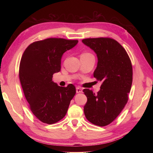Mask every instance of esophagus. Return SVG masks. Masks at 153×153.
Masks as SVG:
<instances>
[{
  "label": "esophagus",
  "mask_w": 153,
  "mask_h": 153,
  "mask_svg": "<svg viewBox=\"0 0 153 153\" xmlns=\"http://www.w3.org/2000/svg\"><path fill=\"white\" fill-rule=\"evenodd\" d=\"M76 93H82V89L80 87H76Z\"/></svg>",
  "instance_id": "esophagus-1"
}]
</instances>
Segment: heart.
<instances>
[{
	"instance_id": "b5f03b06",
	"label": "heart",
	"mask_w": 153,
	"mask_h": 153,
	"mask_svg": "<svg viewBox=\"0 0 153 153\" xmlns=\"http://www.w3.org/2000/svg\"><path fill=\"white\" fill-rule=\"evenodd\" d=\"M81 56H93V55L90 53H87V52H86V53H83L82 54V55H81Z\"/></svg>"
}]
</instances>
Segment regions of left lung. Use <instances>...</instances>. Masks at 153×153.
I'll return each mask as SVG.
<instances>
[{"instance_id":"8db88e82","label":"left lung","mask_w":153,"mask_h":153,"mask_svg":"<svg viewBox=\"0 0 153 153\" xmlns=\"http://www.w3.org/2000/svg\"><path fill=\"white\" fill-rule=\"evenodd\" d=\"M82 42L97 54L98 64L93 76L102 83L97 95L89 89H83L87 98L84 114L93 124L105 126L118 117L128 102L133 80L131 60L114 39L88 38Z\"/></svg>"}]
</instances>
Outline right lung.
I'll use <instances>...</instances> for the list:
<instances>
[{
	"label": "right lung",
	"mask_w": 153,
	"mask_h": 153,
	"mask_svg": "<svg viewBox=\"0 0 153 153\" xmlns=\"http://www.w3.org/2000/svg\"><path fill=\"white\" fill-rule=\"evenodd\" d=\"M77 43V40L48 38L32 43L22 55L19 81L31 111L42 122L53 124L62 119L76 95L74 85L58 86L53 82V76L60 71L62 54Z\"/></svg>",
	"instance_id": "add662e5"
}]
</instances>
